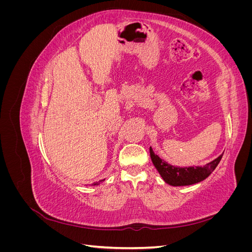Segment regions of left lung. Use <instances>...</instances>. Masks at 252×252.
I'll return each instance as SVG.
<instances>
[{
	"label": "left lung",
	"mask_w": 252,
	"mask_h": 252,
	"mask_svg": "<svg viewBox=\"0 0 252 252\" xmlns=\"http://www.w3.org/2000/svg\"><path fill=\"white\" fill-rule=\"evenodd\" d=\"M151 161L158 173L161 174L163 180L171 186H188L196 184L208 178L211 172L216 169L220 163L223 155L218 157L212 162L206 164L205 166H192V167H179L173 166L162 159L158 155L155 154L152 148H149ZM224 154V152H223Z\"/></svg>",
	"instance_id": "8db88e82"
}]
</instances>
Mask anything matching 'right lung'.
Here are the masks:
<instances>
[{"label": "right lung", "instance_id": "1", "mask_svg": "<svg viewBox=\"0 0 252 252\" xmlns=\"http://www.w3.org/2000/svg\"><path fill=\"white\" fill-rule=\"evenodd\" d=\"M104 181H105V180H101V181H98V182H95V183H94L93 185H94V186H95V185H98V184H101V183H102V182H104Z\"/></svg>", "mask_w": 252, "mask_h": 252}]
</instances>
